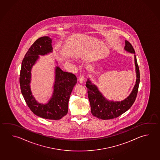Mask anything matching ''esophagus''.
<instances>
[{
    "mask_svg": "<svg viewBox=\"0 0 160 160\" xmlns=\"http://www.w3.org/2000/svg\"><path fill=\"white\" fill-rule=\"evenodd\" d=\"M84 81V76L83 74H81L79 77V81L80 83H83Z\"/></svg>",
    "mask_w": 160,
    "mask_h": 160,
    "instance_id": "esophagus-1",
    "label": "esophagus"
}]
</instances>
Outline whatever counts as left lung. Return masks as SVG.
Wrapping results in <instances>:
<instances>
[{
    "label": "left lung",
    "mask_w": 160,
    "mask_h": 160,
    "mask_svg": "<svg viewBox=\"0 0 160 160\" xmlns=\"http://www.w3.org/2000/svg\"><path fill=\"white\" fill-rule=\"evenodd\" d=\"M125 49L129 52L135 53L132 46L127 40H125ZM135 64L137 78L136 84L129 97L121 102L107 101L99 92L97 87L92 84L89 79L86 82V87L91 107V112L93 116L102 120L112 119L122 115L132 106L137 98L140 82L139 68L135 56Z\"/></svg>",
    "instance_id": "1"
}]
</instances>
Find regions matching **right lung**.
Here are the masks:
<instances>
[{"instance_id":"1","label":"right lung","mask_w":160,"mask_h":160,"mask_svg":"<svg viewBox=\"0 0 160 160\" xmlns=\"http://www.w3.org/2000/svg\"><path fill=\"white\" fill-rule=\"evenodd\" d=\"M51 43L50 37H42L31 45L22 62L20 84L26 103L35 115L45 119L57 120L68 113V103L73 87L77 82L76 76L56 67L53 94L46 104L39 103L35 100L30 87L32 66L38 59L39 55H45L52 52Z\"/></svg>"}]
</instances>
